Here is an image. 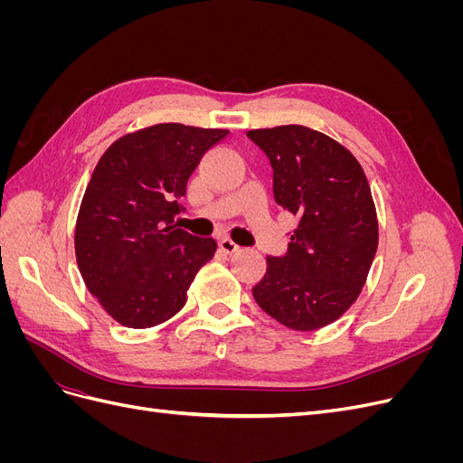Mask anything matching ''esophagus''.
Instances as JSON below:
<instances>
[{
    "label": "esophagus",
    "instance_id": "1",
    "mask_svg": "<svg viewBox=\"0 0 463 463\" xmlns=\"http://www.w3.org/2000/svg\"><path fill=\"white\" fill-rule=\"evenodd\" d=\"M218 245H220V249L223 250V253H228V255L235 253V250H240V245L233 243L232 240H228V237H223V240H220Z\"/></svg>",
    "mask_w": 463,
    "mask_h": 463
}]
</instances>
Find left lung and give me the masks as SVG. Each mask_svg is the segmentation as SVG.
I'll return each mask as SVG.
<instances>
[{
  "label": "left lung",
  "mask_w": 463,
  "mask_h": 463,
  "mask_svg": "<svg viewBox=\"0 0 463 463\" xmlns=\"http://www.w3.org/2000/svg\"><path fill=\"white\" fill-rule=\"evenodd\" d=\"M270 160L274 199L299 218L284 257L266 259L253 288L264 313L309 332L355 303L378 245L376 208L355 156L303 125L247 131Z\"/></svg>",
  "instance_id": "left-lung-1"
}]
</instances>
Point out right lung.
I'll use <instances>...</instances> for the list:
<instances>
[{
  "label": "right lung",
  "mask_w": 463,
  "mask_h": 463,
  "mask_svg": "<svg viewBox=\"0 0 463 463\" xmlns=\"http://www.w3.org/2000/svg\"><path fill=\"white\" fill-rule=\"evenodd\" d=\"M228 129L158 123L123 135L98 160L75 226L89 291L128 328L177 315L194 276L216 253L213 237L177 228L187 181Z\"/></svg>",
  "instance_id": "add662e5"
}]
</instances>
